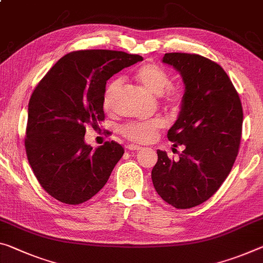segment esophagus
<instances>
[{
	"instance_id": "obj_1",
	"label": "esophagus",
	"mask_w": 263,
	"mask_h": 263,
	"mask_svg": "<svg viewBox=\"0 0 263 263\" xmlns=\"http://www.w3.org/2000/svg\"><path fill=\"white\" fill-rule=\"evenodd\" d=\"M126 148L128 149V151H139V149H141V146H139V145H136V144H128Z\"/></svg>"
}]
</instances>
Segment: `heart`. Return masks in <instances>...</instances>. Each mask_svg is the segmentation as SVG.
Wrapping results in <instances>:
<instances>
[{
	"mask_svg": "<svg viewBox=\"0 0 263 263\" xmlns=\"http://www.w3.org/2000/svg\"><path fill=\"white\" fill-rule=\"evenodd\" d=\"M136 78L145 90L154 96H162L165 102L171 106H178L181 103V92L178 89L170 87L172 79L168 72L161 66L147 63L137 70ZM123 79L115 78L106 85L103 93V107L105 111H112L116 106L117 95L122 89ZM164 122L160 118H153L148 120L133 122L122 128L123 135L130 140L137 143H148L154 137L159 128L162 127Z\"/></svg>",
	"mask_w": 263,
	"mask_h": 263,
	"instance_id": "heart-1",
	"label": "heart"
}]
</instances>
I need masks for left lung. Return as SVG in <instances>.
I'll use <instances>...</instances> for the list:
<instances>
[{
    "instance_id": "obj_1",
    "label": "left lung",
    "mask_w": 263,
    "mask_h": 263,
    "mask_svg": "<svg viewBox=\"0 0 263 263\" xmlns=\"http://www.w3.org/2000/svg\"><path fill=\"white\" fill-rule=\"evenodd\" d=\"M162 63L172 65L185 84L177 122L167 132L173 146L184 145L179 160L158 149L152 182L162 200L178 210L205 202L226 180L234 165L242 130L239 95L224 70L195 53L170 52Z\"/></svg>"
}]
</instances>
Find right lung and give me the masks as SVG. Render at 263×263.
Listing matches in <instances>:
<instances>
[{
	"label": "right lung",
	"instance_id": "1",
	"mask_svg": "<svg viewBox=\"0 0 263 263\" xmlns=\"http://www.w3.org/2000/svg\"><path fill=\"white\" fill-rule=\"evenodd\" d=\"M139 55L114 50H79L62 57L42 78L28 105L27 157L35 177L58 201L79 205L101 191L124 154L116 141L92 149L87 125L104 120L107 79Z\"/></svg>",
	"mask_w": 263,
	"mask_h": 263
}]
</instances>
